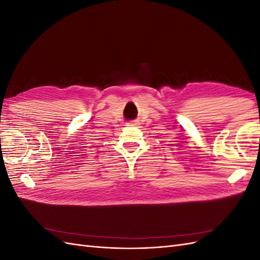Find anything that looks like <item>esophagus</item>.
Instances as JSON below:
<instances>
[{
	"mask_svg": "<svg viewBox=\"0 0 260 260\" xmlns=\"http://www.w3.org/2000/svg\"><path fill=\"white\" fill-rule=\"evenodd\" d=\"M139 124H140L139 120H135V121H131L128 123V125H139Z\"/></svg>",
	"mask_w": 260,
	"mask_h": 260,
	"instance_id": "34e87169",
	"label": "esophagus"
}]
</instances>
